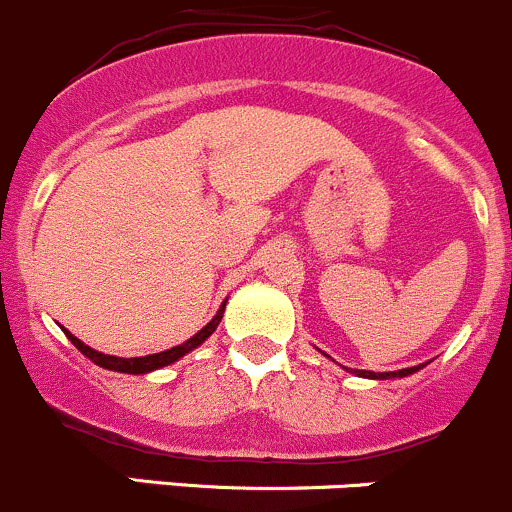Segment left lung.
Instances as JSON below:
<instances>
[{
  "label": "left lung",
  "instance_id": "8db88e82",
  "mask_svg": "<svg viewBox=\"0 0 512 512\" xmlns=\"http://www.w3.org/2000/svg\"><path fill=\"white\" fill-rule=\"evenodd\" d=\"M418 371V366H411V369H399V371H384V374H376V371H354V374L366 376V379H396V376H409Z\"/></svg>",
  "mask_w": 512,
  "mask_h": 512
}]
</instances>
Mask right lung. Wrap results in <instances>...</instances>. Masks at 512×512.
<instances>
[{
  "label": "right lung",
  "mask_w": 512,
  "mask_h": 512,
  "mask_svg": "<svg viewBox=\"0 0 512 512\" xmlns=\"http://www.w3.org/2000/svg\"><path fill=\"white\" fill-rule=\"evenodd\" d=\"M223 312H225V302H223V307L218 309V314H215V317L210 319V322L205 324V327L200 329V332L195 334V337H190L188 342L178 344V347H173V349H165V352H160V354L133 356V359H121V356H108V354H98V352H94V349H91V347H86V344L81 342V339H76L74 334H71V332H66V337L71 339V344H74V347L79 349L81 354H84V356H89V359L94 361V364L103 366V369H111V371H123V374H148V371H153V369H160V366H168V364H173V361H178L180 356H185V354H188V352H193L195 347H200V344H203L205 339H208L210 334L215 332V329H218L220 319H223Z\"/></svg>",
  "instance_id": "obj_1"
}]
</instances>
